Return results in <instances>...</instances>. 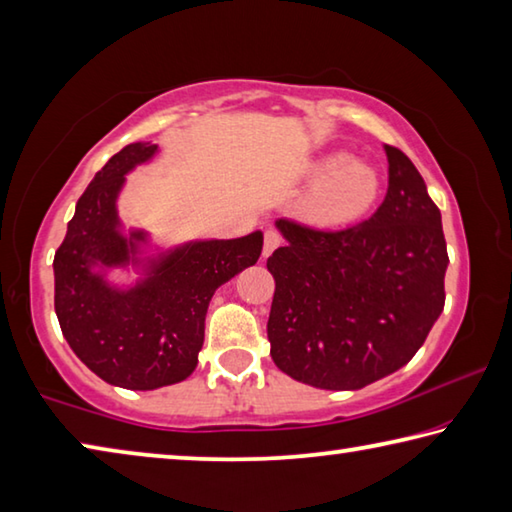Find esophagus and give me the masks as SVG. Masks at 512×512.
Masks as SVG:
<instances>
[{
	"label": "esophagus",
	"instance_id": "obj_1",
	"mask_svg": "<svg viewBox=\"0 0 512 512\" xmlns=\"http://www.w3.org/2000/svg\"><path fill=\"white\" fill-rule=\"evenodd\" d=\"M282 246V237L280 235H277V232L275 230H268L266 232V235H264V250H262V253H264V257H268V255H271L273 253V250L275 248H280Z\"/></svg>",
	"mask_w": 512,
	"mask_h": 512
}]
</instances>
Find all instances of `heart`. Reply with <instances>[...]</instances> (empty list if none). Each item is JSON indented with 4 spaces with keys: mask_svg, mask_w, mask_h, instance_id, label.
Wrapping results in <instances>:
<instances>
[{
    "mask_svg": "<svg viewBox=\"0 0 512 512\" xmlns=\"http://www.w3.org/2000/svg\"><path fill=\"white\" fill-rule=\"evenodd\" d=\"M314 185L302 198L300 212L318 225H345L361 219L381 194V173L375 164L354 160L350 151L318 155L302 169Z\"/></svg>",
    "mask_w": 512,
    "mask_h": 512,
    "instance_id": "b5f03b06",
    "label": "heart"
}]
</instances>
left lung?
<instances>
[{"instance_id": "1", "label": "left lung", "mask_w": 512, "mask_h": 512, "mask_svg": "<svg viewBox=\"0 0 512 512\" xmlns=\"http://www.w3.org/2000/svg\"><path fill=\"white\" fill-rule=\"evenodd\" d=\"M388 192L368 221L314 230L287 219L268 257L275 366L325 391H359L413 359L445 307L443 219L418 169L384 144Z\"/></svg>"}]
</instances>
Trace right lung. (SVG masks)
<instances>
[{"label":"right lung","instance_id":"obj_1","mask_svg":"<svg viewBox=\"0 0 512 512\" xmlns=\"http://www.w3.org/2000/svg\"><path fill=\"white\" fill-rule=\"evenodd\" d=\"M158 144L112 155L76 203L54 257V305L65 341L94 375L128 391H155L192 375L214 291L262 255V230L239 239H196L162 248L124 228L117 201L126 173L151 162ZM133 270L119 285L109 273Z\"/></svg>","mask_w":512,"mask_h":512}]
</instances>
